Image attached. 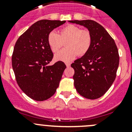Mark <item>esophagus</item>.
Masks as SVG:
<instances>
[{
	"label": "esophagus",
	"mask_w": 132,
	"mask_h": 132,
	"mask_svg": "<svg viewBox=\"0 0 132 132\" xmlns=\"http://www.w3.org/2000/svg\"><path fill=\"white\" fill-rule=\"evenodd\" d=\"M65 65H66V66H67V67H69L70 65H71V64H70L69 63H65Z\"/></svg>",
	"instance_id": "esophagus-1"
}]
</instances>
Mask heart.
Listing matches in <instances>:
<instances>
[{"label":"heart","instance_id":"b5f03b06","mask_svg":"<svg viewBox=\"0 0 132 132\" xmlns=\"http://www.w3.org/2000/svg\"><path fill=\"white\" fill-rule=\"evenodd\" d=\"M67 48L55 55L56 61L69 62L77 55L82 56L89 51L92 44V36L89 30L73 24H69L60 30L59 34L52 31L47 36V43L53 53L57 52L65 42Z\"/></svg>","mask_w":132,"mask_h":132}]
</instances>
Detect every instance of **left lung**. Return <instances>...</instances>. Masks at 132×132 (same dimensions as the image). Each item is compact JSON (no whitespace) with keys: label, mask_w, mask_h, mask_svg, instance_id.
<instances>
[{"label":"left lung","mask_w":132,"mask_h":132,"mask_svg":"<svg viewBox=\"0 0 132 132\" xmlns=\"http://www.w3.org/2000/svg\"><path fill=\"white\" fill-rule=\"evenodd\" d=\"M69 22L86 27L92 36L89 51L71 65L75 70V87L86 98H98L106 93L116 79L120 59L117 46L104 28L95 21Z\"/></svg>","instance_id":"obj_1"}]
</instances>
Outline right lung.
Masks as SVG:
<instances>
[{
	"mask_svg": "<svg viewBox=\"0 0 132 132\" xmlns=\"http://www.w3.org/2000/svg\"><path fill=\"white\" fill-rule=\"evenodd\" d=\"M65 22L38 21L15 44L12 65L16 82L27 96L35 101H45L53 96L66 68L60 61L48 65L53 54L47 43L49 33Z\"/></svg>",
	"mask_w": 132,
	"mask_h": 132,
	"instance_id": "obj_1",
	"label": "right lung"
}]
</instances>
